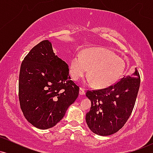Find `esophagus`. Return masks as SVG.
Wrapping results in <instances>:
<instances>
[{
    "mask_svg": "<svg viewBox=\"0 0 153 153\" xmlns=\"http://www.w3.org/2000/svg\"><path fill=\"white\" fill-rule=\"evenodd\" d=\"M79 94H80V95H84V94H85V90H84V88H80Z\"/></svg>",
    "mask_w": 153,
    "mask_h": 153,
    "instance_id": "esophagus-1",
    "label": "esophagus"
}]
</instances>
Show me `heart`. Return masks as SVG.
Returning <instances> with one entry per match:
<instances>
[{
    "label": "heart",
    "instance_id": "1",
    "mask_svg": "<svg viewBox=\"0 0 153 153\" xmlns=\"http://www.w3.org/2000/svg\"><path fill=\"white\" fill-rule=\"evenodd\" d=\"M125 68L124 59L113 51L103 47H94L76 54L70 64V74L75 81L88 71V78L95 87L104 88L114 84Z\"/></svg>",
    "mask_w": 153,
    "mask_h": 153
}]
</instances>
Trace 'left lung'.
I'll use <instances>...</instances> for the list:
<instances>
[{
    "mask_svg": "<svg viewBox=\"0 0 153 153\" xmlns=\"http://www.w3.org/2000/svg\"><path fill=\"white\" fill-rule=\"evenodd\" d=\"M140 77L135 68L131 75L124 77L106 88L88 91L91 109L85 121L93 132L108 136L118 131L130 117L137 96Z\"/></svg>",
    "mask_w": 153,
    "mask_h": 153,
    "instance_id": "obj_1",
    "label": "left lung"
}]
</instances>
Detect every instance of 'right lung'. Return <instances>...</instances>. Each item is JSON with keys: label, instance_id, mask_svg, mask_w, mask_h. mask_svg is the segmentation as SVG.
I'll return each mask as SVG.
<instances>
[{"label": "right lung", "instance_id": "add662e5", "mask_svg": "<svg viewBox=\"0 0 153 153\" xmlns=\"http://www.w3.org/2000/svg\"><path fill=\"white\" fill-rule=\"evenodd\" d=\"M78 94L68 64L55 55L49 40L31 49L22 63L19 80L20 106L28 122L40 129L53 127Z\"/></svg>", "mask_w": 153, "mask_h": 153}]
</instances>
